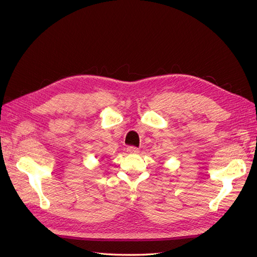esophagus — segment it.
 I'll return each mask as SVG.
<instances>
[{"label": "esophagus", "instance_id": "1", "mask_svg": "<svg viewBox=\"0 0 257 257\" xmlns=\"http://www.w3.org/2000/svg\"><path fill=\"white\" fill-rule=\"evenodd\" d=\"M127 152L128 153H138L139 152V149L138 148H136V147H133V146H131V147H127Z\"/></svg>", "mask_w": 257, "mask_h": 257}]
</instances>
